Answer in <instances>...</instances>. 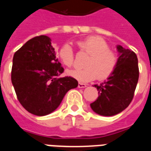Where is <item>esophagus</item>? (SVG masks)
<instances>
[{
  "label": "esophagus",
  "instance_id": "34e87169",
  "mask_svg": "<svg viewBox=\"0 0 151 151\" xmlns=\"http://www.w3.org/2000/svg\"><path fill=\"white\" fill-rule=\"evenodd\" d=\"M78 87L79 88H85V87H86V85L84 84V83H81V82H79Z\"/></svg>",
  "mask_w": 151,
  "mask_h": 151
}]
</instances>
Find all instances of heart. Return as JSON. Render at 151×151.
<instances>
[{"instance_id":"b5f03b06","label":"heart","mask_w":151,"mask_h":151,"mask_svg":"<svg viewBox=\"0 0 151 151\" xmlns=\"http://www.w3.org/2000/svg\"><path fill=\"white\" fill-rule=\"evenodd\" d=\"M77 45L82 51L90 54L84 69H73L67 74L81 82L92 81L97 78L101 80L108 78L116 69L118 62L116 53L109 49L108 43L103 38L90 36L79 40ZM58 56L65 66L70 67L74 61V53L70 44H64L58 52Z\"/></svg>"}]
</instances>
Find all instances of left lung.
<instances>
[{
	"label": "left lung",
	"instance_id": "obj_1",
	"mask_svg": "<svg viewBox=\"0 0 151 151\" xmlns=\"http://www.w3.org/2000/svg\"><path fill=\"white\" fill-rule=\"evenodd\" d=\"M118 62L112 74L100 85H95L98 99L91 104L95 113L111 116L124 111L132 101L139 78L138 60L135 53L116 46Z\"/></svg>",
	"mask_w": 151,
	"mask_h": 151
}]
</instances>
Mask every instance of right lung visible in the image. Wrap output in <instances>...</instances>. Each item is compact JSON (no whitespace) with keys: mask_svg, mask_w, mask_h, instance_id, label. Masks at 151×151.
Instances as JSON below:
<instances>
[{"mask_svg":"<svg viewBox=\"0 0 151 151\" xmlns=\"http://www.w3.org/2000/svg\"><path fill=\"white\" fill-rule=\"evenodd\" d=\"M51 41L47 35L32 38L13 58L11 81L18 101L40 116L55 111L66 93L78 85L71 77L58 78L64 69Z\"/></svg>","mask_w":151,"mask_h":151,"instance_id":"right-lung-1","label":"right lung"}]
</instances>
